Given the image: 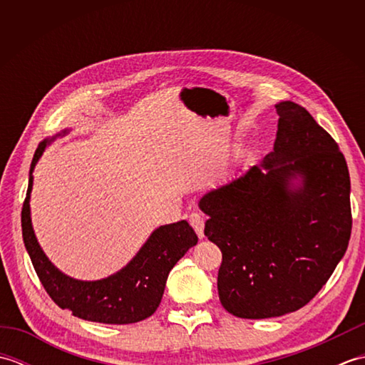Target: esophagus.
Listing matches in <instances>:
<instances>
[{
  "label": "esophagus",
  "instance_id": "obj_1",
  "mask_svg": "<svg viewBox=\"0 0 365 365\" xmlns=\"http://www.w3.org/2000/svg\"><path fill=\"white\" fill-rule=\"evenodd\" d=\"M190 222H191V226L195 227L197 237L204 238V216L200 213H191L190 215Z\"/></svg>",
  "mask_w": 365,
  "mask_h": 365
}]
</instances>
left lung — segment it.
I'll list each match as a JSON object with an SVG mask.
<instances>
[{
    "mask_svg": "<svg viewBox=\"0 0 365 365\" xmlns=\"http://www.w3.org/2000/svg\"><path fill=\"white\" fill-rule=\"evenodd\" d=\"M274 149L260 166L213 190L199 207L220 247V301L240 319L306 306L344 257L351 235L350 174L339 145L304 108L276 105ZM302 177L293 189L291 180Z\"/></svg>",
    "mask_w": 365,
    "mask_h": 365,
    "instance_id": "1",
    "label": "left lung"
}]
</instances>
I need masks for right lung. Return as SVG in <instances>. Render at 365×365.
<instances>
[{
	"mask_svg": "<svg viewBox=\"0 0 365 365\" xmlns=\"http://www.w3.org/2000/svg\"><path fill=\"white\" fill-rule=\"evenodd\" d=\"M45 145L46 141L36 149L29 174H33ZM31 188L33 175H29L28 192L21 208L23 242L43 289L61 309L78 319L108 324L136 323L157 311L169 271L197 243L196 232L187 221L158 227L119 273L100 281H76L61 273L37 243L29 215Z\"/></svg>",
	"mask_w": 365,
	"mask_h": 365,
	"instance_id": "add662e5",
	"label": "right lung"
}]
</instances>
